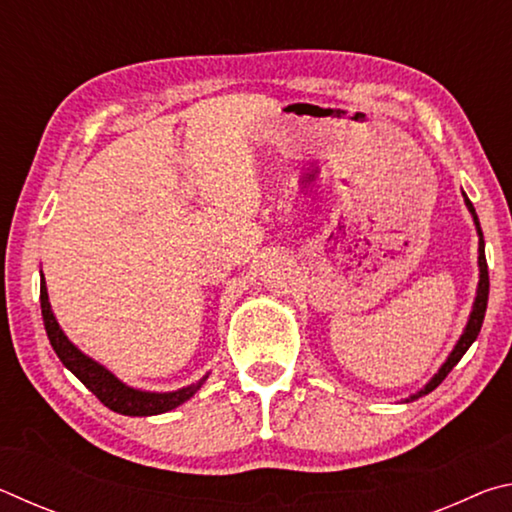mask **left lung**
<instances>
[{
    "mask_svg": "<svg viewBox=\"0 0 512 512\" xmlns=\"http://www.w3.org/2000/svg\"><path fill=\"white\" fill-rule=\"evenodd\" d=\"M465 196V194H463ZM465 205L467 210L472 212L474 216V223H476V232H479V268H481V280H479V289H476V300H474V309L470 314V320H467V327L465 332L461 336V341L456 343L454 352L449 354V359L443 363V368L438 370V375L433 377L427 386L422 388V391L418 395H413L411 400H418V397L431 393L433 388H436L440 381H443L449 372H452V368L456 366L458 361H461L463 354L467 352V348L476 341V336H479L481 332V325H483V316H485V307H488V293H490V277H488V262H485V250H483V232H481V225H479V219H476V212H474V205L470 203V198L465 196Z\"/></svg>",
    "mask_w": 512,
    "mask_h": 512,
    "instance_id": "8db88e82",
    "label": "left lung"
}]
</instances>
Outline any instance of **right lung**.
<instances>
[{"mask_svg":"<svg viewBox=\"0 0 512 512\" xmlns=\"http://www.w3.org/2000/svg\"><path fill=\"white\" fill-rule=\"evenodd\" d=\"M40 307H42V323H45L49 343H51V348H54V352L58 354V359L63 361V366L67 370H72L74 375L79 377L94 395H97V400L103 406H108L110 411L121 413V415L167 413L171 409H176V406H180L183 402H187L205 381V379H201L198 384L180 388V391H173V393L135 391V388L121 384V381L112 375L110 370L99 366L97 361L85 357V354L63 334V329H60V325L56 323V316L51 314L45 277H42V282H40Z\"/></svg>","mask_w":512,"mask_h":512,"instance_id":"right-lung-1","label":"right lung"}]
</instances>
